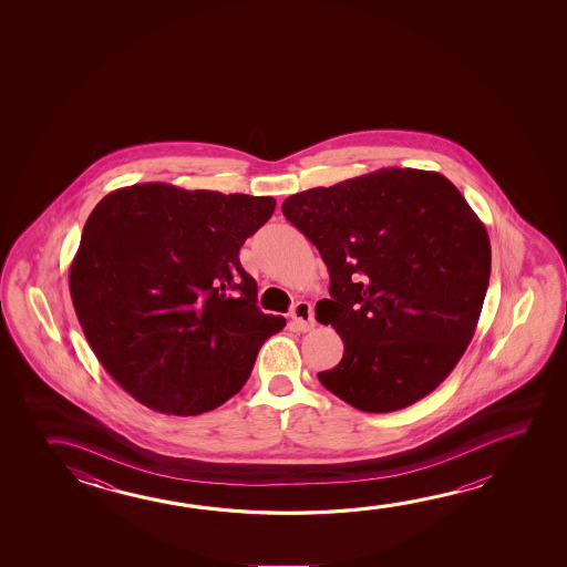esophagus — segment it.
Wrapping results in <instances>:
<instances>
[{"instance_id": "1", "label": "esophagus", "mask_w": 567, "mask_h": 567, "mask_svg": "<svg viewBox=\"0 0 567 567\" xmlns=\"http://www.w3.org/2000/svg\"><path fill=\"white\" fill-rule=\"evenodd\" d=\"M290 318H292V328L298 332H308L315 328V312L308 302H297L290 312Z\"/></svg>"}]
</instances>
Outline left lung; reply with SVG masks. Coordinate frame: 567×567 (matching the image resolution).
<instances>
[{
	"instance_id": "left-lung-1",
	"label": "left lung",
	"mask_w": 567,
	"mask_h": 567,
	"mask_svg": "<svg viewBox=\"0 0 567 567\" xmlns=\"http://www.w3.org/2000/svg\"><path fill=\"white\" fill-rule=\"evenodd\" d=\"M282 214L330 272L316 320L343 342L318 373L352 408H409L455 370L473 340L491 279V241L439 172L383 167L290 195Z\"/></svg>"
}]
</instances>
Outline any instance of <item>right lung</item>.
<instances>
[{
  "mask_svg": "<svg viewBox=\"0 0 567 567\" xmlns=\"http://www.w3.org/2000/svg\"><path fill=\"white\" fill-rule=\"evenodd\" d=\"M275 205L150 182L89 215L69 272L73 307L99 362L142 405L179 417L219 408L287 324L260 312L239 260Z\"/></svg>",
  "mask_w": 567,
  "mask_h": 567,
  "instance_id": "1",
  "label": "right lung"
}]
</instances>
